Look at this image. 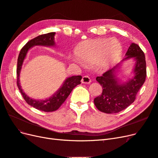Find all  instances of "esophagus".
Wrapping results in <instances>:
<instances>
[{
	"label": "esophagus",
	"instance_id": "esophagus-1",
	"mask_svg": "<svg viewBox=\"0 0 158 158\" xmlns=\"http://www.w3.org/2000/svg\"><path fill=\"white\" fill-rule=\"evenodd\" d=\"M81 82L83 84H89L91 83V79L88 76H84L82 78V80H81Z\"/></svg>",
	"mask_w": 158,
	"mask_h": 158
}]
</instances>
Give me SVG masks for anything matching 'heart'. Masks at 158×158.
Listing matches in <instances>:
<instances>
[{
    "instance_id": "1",
    "label": "heart",
    "mask_w": 158,
    "mask_h": 158,
    "mask_svg": "<svg viewBox=\"0 0 158 158\" xmlns=\"http://www.w3.org/2000/svg\"><path fill=\"white\" fill-rule=\"evenodd\" d=\"M121 51V45L115 38L87 40L76 48L78 57L71 59L80 65L95 63L98 67L106 69L114 63Z\"/></svg>"
}]
</instances>
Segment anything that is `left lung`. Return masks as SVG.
Masks as SVG:
<instances>
[{"label": "left lung", "instance_id": "obj_1", "mask_svg": "<svg viewBox=\"0 0 158 158\" xmlns=\"http://www.w3.org/2000/svg\"><path fill=\"white\" fill-rule=\"evenodd\" d=\"M120 63L98 76L96 80L102 85V94L94 99V104L100 111L117 113L125 109L136 99L138 91L146 77V63L144 52L136 44H131ZM133 58L135 61L133 72L134 76L122 83L116 77V73L123 61Z\"/></svg>", "mask_w": 158, "mask_h": 158}]
</instances>
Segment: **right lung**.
Segmentation results:
<instances>
[{"instance_id":"1","label":"right lung","mask_w":158,"mask_h":158,"mask_svg":"<svg viewBox=\"0 0 158 158\" xmlns=\"http://www.w3.org/2000/svg\"><path fill=\"white\" fill-rule=\"evenodd\" d=\"M55 32H51L46 34L41 35L33 38L22 47L18 58L17 64V85L19 90L22 94L23 99L27 104L38 110L45 112L55 111L58 109L63 104L66 99L68 98L73 89L76 85L81 84L80 80H82L81 76H73L66 78L63 82L61 87L50 98L44 100H36L30 98L23 92L20 84V74L22 66L24 60L28 51L31 47L36 45L51 47L55 45Z\"/></svg>"}]
</instances>
